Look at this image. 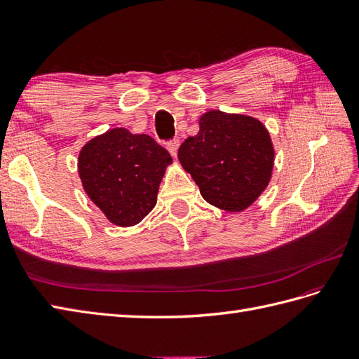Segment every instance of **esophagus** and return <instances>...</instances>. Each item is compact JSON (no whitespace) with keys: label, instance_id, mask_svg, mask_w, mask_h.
<instances>
[{"label":"esophagus","instance_id":"esophagus-1","mask_svg":"<svg viewBox=\"0 0 359 359\" xmlns=\"http://www.w3.org/2000/svg\"><path fill=\"white\" fill-rule=\"evenodd\" d=\"M167 149H168V151L171 153L172 158H176V156H177V150H179V141H177V140L170 141V142L167 144Z\"/></svg>","mask_w":359,"mask_h":359}]
</instances>
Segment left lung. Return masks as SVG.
<instances>
[{"label": "left lung", "mask_w": 359, "mask_h": 359, "mask_svg": "<svg viewBox=\"0 0 359 359\" xmlns=\"http://www.w3.org/2000/svg\"><path fill=\"white\" fill-rule=\"evenodd\" d=\"M200 130L179 149L182 167L208 203L241 212L258 198L271 179L274 149L256 118L210 110L200 116Z\"/></svg>", "instance_id": "8db88e82"}]
</instances>
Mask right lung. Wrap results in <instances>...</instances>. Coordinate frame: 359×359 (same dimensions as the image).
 Wrapping results in <instances>:
<instances>
[{
	"instance_id": "obj_1",
	"label": "right lung",
	"mask_w": 359,
	"mask_h": 359,
	"mask_svg": "<svg viewBox=\"0 0 359 359\" xmlns=\"http://www.w3.org/2000/svg\"><path fill=\"white\" fill-rule=\"evenodd\" d=\"M170 153L149 135L112 128L90 140L79 154V174L89 198L110 223L135 226L158 201Z\"/></svg>"
}]
</instances>
